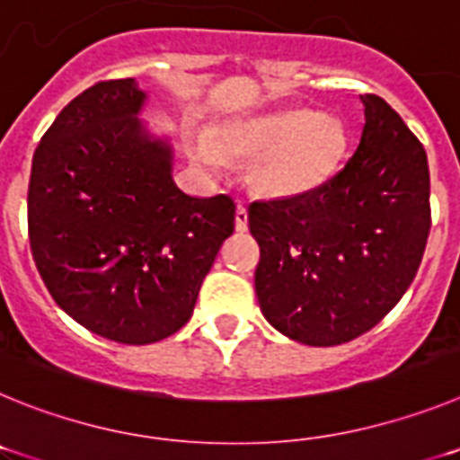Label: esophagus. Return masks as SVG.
Listing matches in <instances>:
<instances>
[{
	"mask_svg": "<svg viewBox=\"0 0 460 460\" xmlns=\"http://www.w3.org/2000/svg\"><path fill=\"white\" fill-rule=\"evenodd\" d=\"M234 227L239 233H246V227H249V211L243 205H237V211H234Z\"/></svg>",
	"mask_w": 460,
	"mask_h": 460,
	"instance_id": "1",
	"label": "esophagus"
}]
</instances>
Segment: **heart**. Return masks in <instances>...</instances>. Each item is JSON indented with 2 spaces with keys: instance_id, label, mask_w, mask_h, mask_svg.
Instances as JSON below:
<instances>
[{
  "instance_id": "1",
  "label": "heart",
  "mask_w": 460,
  "mask_h": 460,
  "mask_svg": "<svg viewBox=\"0 0 460 460\" xmlns=\"http://www.w3.org/2000/svg\"><path fill=\"white\" fill-rule=\"evenodd\" d=\"M343 128L334 117L302 108L239 119L223 131V147L258 158L255 184L274 198H290L323 184L343 152ZM198 154L205 164H218L211 142L202 140Z\"/></svg>"
}]
</instances>
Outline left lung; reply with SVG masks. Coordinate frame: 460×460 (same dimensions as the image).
Returning <instances> with one entry per match:
<instances>
[{
    "label": "left lung",
    "instance_id": "left-lung-1",
    "mask_svg": "<svg viewBox=\"0 0 460 460\" xmlns=\"http://www.w3.org/2000/svg\"><path fill=\"white\" fill-rule=\"evenodd\" d=\"M357 152L306 193L249 207L255 295L267 323L315 348L376 327L420 270L430 230L429 161L396 110L361 93Z\"/></svg>",
    "mask_w": 460,
    "mask_h": 460
}]
</instances>
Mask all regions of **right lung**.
I'll use <instances>...</instances> for the list:
<instances>
[{
	"label": "right lung",
	"mask_w": 460,
	"mask_h": 460,
	"mask_svg": "<svg viewBox=\"0 0 460 460\" xmlns=\"http://www.w3.org/2000/svg\"><path fill=\"white\" fill-rule=\"evenodd\" d=\"M136 78L84 89L31 161L27 218L39 274L75 323L147 345L180 332L234 230L230 195L193 198L172 180L174 149L140 119Z\"/></svg>",
	"instance_id": "1"
}]
</instances>
